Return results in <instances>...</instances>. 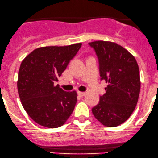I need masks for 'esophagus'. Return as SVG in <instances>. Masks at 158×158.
I'll list each match as a JSON object with an SVG mask.
<instances>
[{
    "instance_id": "1",
    "label": "esophagus",
    "mask_w": 158,
    "mask_h": 158,
    "mask_svg": "<svg viewBox=\"0 0 158 158\" xmlns=\"http://www.w3.org/2000/svg\"><path fill=\"white\" fill-rule=\"evenodd\" d=\"M77 93H78L79 96H84L86 95V92H81V91H78Z\"/></svg>"
}]
</instances>
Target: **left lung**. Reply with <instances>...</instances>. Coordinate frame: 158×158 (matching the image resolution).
Wrapping results in <instances>:
<instances>
[{
  "instance_id": "8db88e82",
  "label": "left lung",
  "mask_w": 158,
  "mask_h": 158,
  "mask_svg": "<svg viewBox=\"0 0 158 158\" xmlns=\"http://www.w3.org/2000/svg\"><path fill=\"white\" fill-rule=\"evenodd\" d=\"M89 45L99 59L101 80L108 84L92 112L104 126L118 127L130 118L138 102L141 86L138 64L130 52L116 43L97 40Z\"/></svg>"
}]
</instances>
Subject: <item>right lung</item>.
<instances>
[{
	"instance_id": "1",
	"label": "right lung",
	"mask_w": 158,
	"mask_h": 158,
	"mask_svg": "<svg viewBox=\"0 0 158 158\" xmlns=\"http://www.w3.org/2000/svg\"><path fill=\"white\" fill-rule=\"evenodd\" d=\"M81 45L40 47L22 62L18 74L19 96L27 114L40 126H62L74 111L76 91L66 92L54 84Z\"/></svg>"
}]
</instances>
